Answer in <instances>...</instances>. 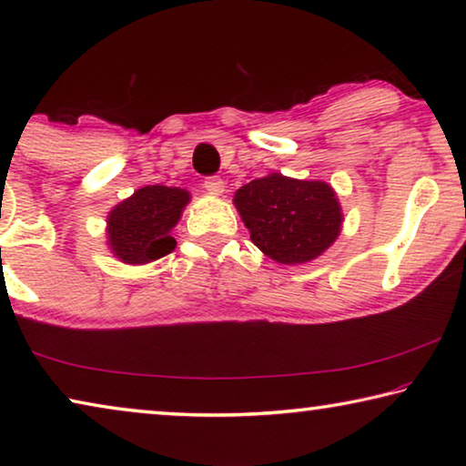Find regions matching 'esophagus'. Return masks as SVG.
<instances>
[{"instance_id":"esophagus-1","label":"esophagus","mask_w":466,"mask_h":466,"mask_svg":"<svg viewBox=\"0 0 466 466\" xmlns=\"http://www.w3.org/2000/svg\"><path fill=\"white\" fill-rule=\"evenodd\" d=\"M203 188L209 195H222L224 193V180L219 177H208L203 180Z\"/></svg>"}]
</instances>
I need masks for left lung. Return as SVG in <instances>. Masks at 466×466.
Segmentation results:
<instances>
[{"instance_id": "8db88e82", "label": "left lung", "mask_w": 466, "mask_h": 466, "mask_svg": "<svg viewBox=\"0 0 466 466\" xmlns=\"http://www.w3.org/2000/svg\"><path fill=\"white\" fill-rule=\"evenodd\" d=\"M250 240L283 265L320 257L341 232V205L330 185L273 172L240 187L234 195Z\"/></svg>"}]
</instances>
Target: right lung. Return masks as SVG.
Wrapping results in <instances>:
<instances>
[{"mask_svg":"<svg viewBox=\"0 0 466 466\" xmlns=\"http://www.w3.org/2000/svg\"><path fill=\"white\" fill-rule=\"evenodd\" d=\"M191 195L185 188L149 185L121 201L106 219L108 247L129 265H146L175 250L170 230L177 226Z\"/></svg>","mask_w":466,"mask_h":466,"instance_id":"right-lung-1","label":"right lung"}]
</instances>
